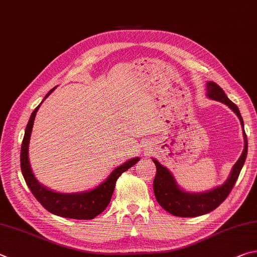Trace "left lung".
Returning <instances> with one entry per match:
<instances>
[{"mask_svg":"<svg viewBox=\"0 0 257 257\" xmlns=\"http://www.w3.org/2000/svg\"><path fill=\"white\" fill-rule=\"evenodd\" d=\"M208 93L207 95L212 100L227 104L238 116L240 123L244 128V122L237 105L228 99L222 88L214 82H208ZM245 147L241 153L239 160L232 167L231 174L228 180L222 185L213 189L211 191L203 193H188L182 191L176 185L173 175L167 171L164 166H162L156 160H153L156 165V176L154 179L153 188L155 198L160 206L166 210L167 212L176 217H198L202 214L209 213L225 201L229 195L231 189L234 188L237 179H238L240 171L244 165L247 156V136L244 132Z\"/></svg>","mask_w":257,"mask_h":257,"instance_id":"obj_1","label":"left lung"}]
</instances>
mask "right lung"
<instances>
[{"mask_svg":"<svg viewBox=\"0 0 257 257\" xmlns=\"http://www.w3.org/2000/svg\"><path fill=\"white\" fill-rule=\"evenodd\" d=\"M54 90L55 87L47 93L45 99ZM41 103H43V102H41ZM40 104L37 106L34 110V112L30 115L29 122L27 124L25 137H23L21 146V172L23 177H25L28 188L30 189L31 193L35 195V198L38 200L41 206L46 210H48L49 212L56 214V216L69 219H80V220H82V219L83 220H86V219L95 218L97 214L103 212L104 209L108 207V204L110 203L111 197H112L114 191L115 182L119 179V176L122 174L123 172L130 169L133 165L136 164L139 161V158L135 157L133 160L125 162L124 164L116 167L103 183L96 186L95 189L87 191V192L63 194L48 190L36 180V177L34 176V173H32L31 171L29 157H28V148H29L32 125H34L36 113L37 111H38Z\"/></svg>","mask_w":257,"mask_h":257,"instance_id":"1","label":"right lung"}]
</instances>
